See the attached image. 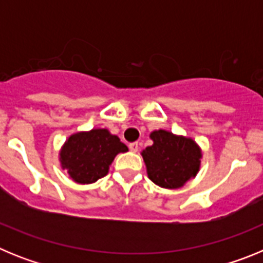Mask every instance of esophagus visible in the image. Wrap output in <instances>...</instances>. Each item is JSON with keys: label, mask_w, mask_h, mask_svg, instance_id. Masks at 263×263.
Returning a JSON list of instances; mask_svg holds the SVG:
<instances>
[{"label": "esophagus", "mask_w": 263, "mask_h": 263, "mask_svg": "<svg viewBox=\"0 0 263 263\" xmlns=\"http://www.w3.org/2000/svg\"><path fill=\"white\" fill-rule=\"evenodd\" d=\"M129 148L130 150H132V152L133 153H137L138 152V148H139V146H138V142H132L129 145Z\"/></svg>", "instance_id": "obj_1"}]
</instances>
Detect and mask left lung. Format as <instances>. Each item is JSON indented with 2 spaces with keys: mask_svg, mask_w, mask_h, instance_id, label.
<instances>
[{
  "mask_svg": "<svg viewBox=\"0 0 263 263\" xmlns=\"http://www.w3.org/2000/svg\"><path fill=\"white\" fill-rule=\"evenodd\" d=\"M152 146L143 150L142 157L147 175L163 188H179L196 175L200 164V148L191 138L176 137L166 130L153 132Z\"/></svg>",
  "mask_w": 263,
  "mask_h": 263,
  "instance_id": "1",
  "label": "left lung"
}]
</instances>
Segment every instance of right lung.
I'll return each instance as SVG.
<instances>
[{
	"label": "right lung",
	"instance_id": "obj_1",
	"mask_svg": "<svg viewBox=\"0 0 263 263\" xmlns=\"http://www.w3.org/2000/svg\"><path fill=\"white\" fill-rule=\"evenodd\" d=\"M125 152L127 146L117 136H111L106 129H93L69 137L60 160L75 182L88 184L104 178L116 155Z\"/></svg>",
	"mask_w": 263,
	"mask_h": 263
}]
</instances>
